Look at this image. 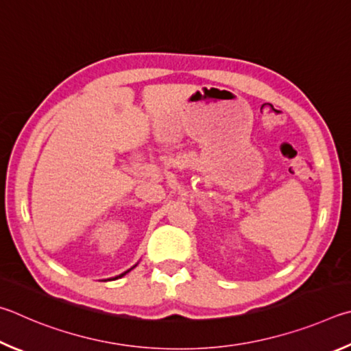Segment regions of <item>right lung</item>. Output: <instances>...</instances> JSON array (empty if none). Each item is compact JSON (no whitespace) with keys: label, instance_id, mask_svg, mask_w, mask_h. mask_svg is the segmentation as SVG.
Here are the masks:
<instances>
[{"label":"right lung","instance_id":"right-lung-1","mask_svg":"<svg viewBox=\"0 0 351 351\" xmlns=\"http://www.w3.org/2000/svg\"><path fill=\"white\" fill-rule=\"evenodd\" d=\"M135 267H137V265H134L132 268H135ZM132 268H131V269H132ZM131 269H128V271H125V273H121L120 276H117V278H112V280H115V279H119V278H123V276H125L126 273H129V271H131Z\"/></svg>","mask_w":351,"mask_h":351}]
</instances>
